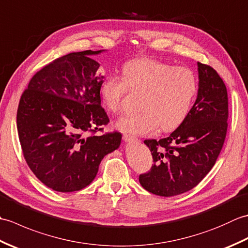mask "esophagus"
<instances>
[{"mask_svg":"<svg viewBox=\"0 0 248 248\" xmlns=\"http://www.w3.org/2000/svg\"><path fill=\"white\" fill-rule=\"evenodd\" d=\"M123 139H124V141H128V143H132V141H136V140H138V139H135L134 136L130 135V134H124Z\"/></svg>","mask_w":248,"mask_h":248,"instance_id":"obj_1","label":"esophagus"}]
</instances>
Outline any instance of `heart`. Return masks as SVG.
<instances>
[{"label":"heart","mask_w":248,"mask_h":248,"mask_svg":"<svg viewBox=\"0 0 248 248\" xmlns=\"http://www.w3.org/2000/svg\"><path fill=\"white\" fill-rule=\"evenodd\" d=\"M130 91L140 93V113L121 118L117 127L135 135L150 134L159 128L170 131L180 125L197 93L196 75L186 67H173L155 59H136L125 62L123 78L108 76L100 85L102 104L118 113Z\"/></svg>","instance_id":"obj_1"}]
</instances>
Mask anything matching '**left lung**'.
Returning <instances> with one entry per match:
<instances>
[{
	"label": "left lung",
	"mask_w": 248,
	"mask_h": 248,
	"mask_svg": "<svg viewBox=\"0 0 248 248\" xmlns=\"http://www.w3.org/2000/svg\"><path fill=\"white\" fill-rule=\"evenodd\" d=\"M197 66V98L186 118L167 138L144 141L154 164L140 176V183L159 196H176L196 186L223 148L228 127L227 88L212 67Z\"/></svg>",
	"instance_id": "8db88e82"
}]
</instances>
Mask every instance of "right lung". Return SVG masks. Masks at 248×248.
Listing matches in <instances>:
<instances>
[{
	"label": "right lung",
	"instance_id": "1",
	"mask_svg": "<svg viewBox=\"0 0 248 248\" xmlns=\"http://www.w3.org/2000/svg\"><path fill=\"white\" fill-rule=\"evenodd\" d=\"M104 50L73 52L45 66L21 96L17 128L24 159L45 186L70 193L86 187L103 157L121 143L119 132L102 131L109 119L101 107L100 64Z\"/></svg>",
	"mask_w": 248,
	"mask_h": 248
}]
</instances>
